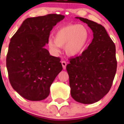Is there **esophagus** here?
I'll list each match as a JSON object with an SVG mask.
<instances>
[{"mask_svg":"<svg viewBox=\"0 0 124 124\" xmlns=\"http://www.w3.org/2000/svg\"><path fill=\"white\" fill-rule=\"evenodd\" d=\"M61 63H62V68H63L64 70H65L66 68V61H64V60H62V62H61Z\"/></svg>","mask_w":124,"mask_h":124,"instance_id":"1","label":"esophagus"}]
</instances>
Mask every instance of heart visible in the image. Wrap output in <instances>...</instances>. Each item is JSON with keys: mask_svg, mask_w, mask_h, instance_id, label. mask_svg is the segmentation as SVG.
I'll use <instances>...</instances> for the list:
<instances>
[{"mask_svg": "<svg viewBox=\"0 0 124 124\" xmlns=\"http://www.w3.org/2000/svg\"><path fill=\"white\" fill-rule=\"evenodd\" d=\"M90 39L89 30L84 25L70 24L56 30L54 39L50 38L48 46L53 52L57 53L59 47H64L66 54L76 56L82 53Z\"/></svg>", "mask_w": 124, "mask_h": 124, "instance_id": "b5f03b06", "label": "heart"}]
</instances>
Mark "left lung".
I'll list each match as a JSON object with an SVG mask.
<instances>
[{
    "label": "left lung",
    "instance_id": "8db88e82",
    "mask_svg": "<svg viewBox=\"0 0 124 124\" xmlns=\"http://www.w3.org/2000/svg\"><path fill=\"white\" fill-rule=\"evenodd\" d=\"M91 29L93 39L81 55L70 59L66 66L71 95L74 100L91 104L109 91L115 76L117 62L115 45L104 26L82 17H76Z\"/></svg>",
    "mask_w": 124,
    "mask_h": 124
}]
</instances>
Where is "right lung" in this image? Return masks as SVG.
I'll use <instances>...</instances> for the list:
<instances>
[{"mask_svg": "<svg viewBox=\"0 0 124 124\" xmlns=\"http://www.w3.org/2000/svg\"><path fill=\"white\" fill-rule=\"evenodd\" d=\"M64 17L49 14L26 18L11 39L6 56L9 80L14 90L27 100L47 98L62 70L60 58L50 55L44 46L53 28Z\"/></svg>", "mask_w": 124, "mask_h": 124, "instance_id": "add662e5", "label": "right lung"}]
</instances>
